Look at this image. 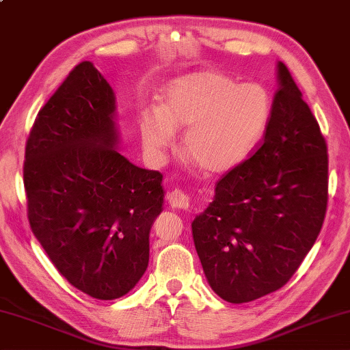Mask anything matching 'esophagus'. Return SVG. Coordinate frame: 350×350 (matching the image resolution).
Masks as SVG:
<instances>
[{
    "label": "esophagus",
    "mask_w": 350,
    "mask_h": 350,
    "mask_svg": "<svg viewBox=\"0 0 350 350\" xmlns=\"http://www.w3.org/2000/svg\"><path fill=\"white\" fill-rule=\"evenodd\" d=\"M167 201L170 204V207L172 208H181V210H187L190 207V198L189 195H186L183 192V190H172L167 195Z\"/></svg>",
    "instance_id": "obj_1"
}]
</instances>
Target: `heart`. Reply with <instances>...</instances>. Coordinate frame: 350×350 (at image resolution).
<instances>
[{"instance_id": "heart-1", "label": "heart", "mask_w": 350, "mask_h": 350, "mask_svg": "<svg viewBox=\"0 0 350 350\" xmlns=\"http://www.w3.org/2000/svg\"><path fill=\"white\" fill-rule=\"evenodd\" d=\"M273 105L259 83H237L217 71H196L170 82L160 108L140 117L143 142L161 152L186 131L183 148L208 174H226L252 155L265 135Z\"/></svg>"}]
</instances>
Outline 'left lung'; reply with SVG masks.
<instances>
[{"instance_id": "left-lung-1", "label": "left lung", "mask_w": 350, "mask_h": 350, "mask_svg": "<svg viewBox=\"0 0 350 350\" xmlns=\"http://www.w3.org/2000/svg\"><path fill=\"white\" fill-rule=\"evenodd\" d=\"M263 142L216 184L192 222L196 253L221 299L247 303L278 291L297 271L325 221V137L285 64Z\"/></svg>"}]
</instances>
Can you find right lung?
<instances>
[{
  "mask_svg": "<svg viewBox=\"0 0 350 350\" xmlns=\"http://www.w3.org/2000/svg\"><path fill=\"white\" fill-rule=\"evenodd\" d=\"M116 96L90 61L39 111L24 161L29 221L53 265L79 291L123 297L149 263L163 175L118 152Z\"/></svg>",
  "mask_w": 350,
  "mask_h": 350,
  "instance_id": "1",
  "label": "right lung"
}]
</instances>
